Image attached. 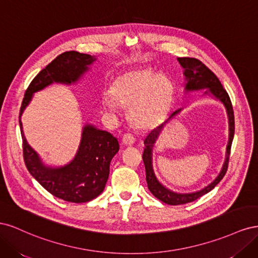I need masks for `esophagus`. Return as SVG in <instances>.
Listing matches in <instances>:
<instances>
[{"mask_svg":"<svg viewBox=\"0 0 258 258\" xmlns=\"http://www.w3.org/2000/svg\"><path fill=\"white\" fill-rule=\"evenodd\" d=\"M121 142L123 145L126 146H131L134 145V143L136 142V138L132 136L131 134H126L122 136V139H121Z\"/></svg>","mask_w":258,"mask_h":258,"instance_id":"obj_1","label":"esophagus"}]
</instances>
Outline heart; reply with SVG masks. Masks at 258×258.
<instances>
[{
  "mask_svg": "<svg viewBox=\"0 0 258 258\" xmlns=\"http://www.w3.org/2000/svg\"><path fill=\"white\" fill-rule=\"evenodd\" d=\"M172 83L166 74L146 68L128 70L113 81L110 93L101 106L114 112L116 104L130 108V118L137 127L152 129L165 120L172 100Z\"/></svg>",
  "mask_w": 258,
  "mask_h": 258,
  "instance_id": "b5f03b06",
  "label": "heart"
}]
</instances>
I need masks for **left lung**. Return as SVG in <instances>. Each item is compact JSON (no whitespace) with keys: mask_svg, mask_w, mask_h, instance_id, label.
Listing matches in <instances>:
<instances>
[{"mask_svg":"<svg viewBox=\"0 0 258 258\" xmlns=\"http://www.w3.org/2000/svg\"><path fill=\"white\" fill-rule=\"evenodd\" d=\"M177 61L184 70L183 71L184 81H185L184 90L186 93L190 91L205 90L207 89V90L205 91L204 96H209L217 101H220V102L224 105L226 114H227V118H228V142H227V145H226L225 160L223 163V167L220 171V173H218V175L214 178L213 182H211L208 186L205 187V188L197 191L177 192V191L169 189L168 187H166L162 183H160L157 176H156L154 168H153V148L166 124L171 119H173L177 114L181 113L183 108H178V110L173 112L165 122L161 123L159 127L150 132V135H148L144 140L145 147L143 152V161H144L145 171H146L147 187L156 198H158L162 202H165V204L171 205V206L185 205L197 200L198 198L204 196V195L212 190L214 187L221 182V179L226 174V171H227V168H228L230 147L233 140V136H235V117H233L232 105H231L228 93L226 92V90L223 88L220 80H218L215 76V74L198 59L177 58Z\"/></svg>","mask_w":258,"mask_h":258,"instance_id":"obj_1","label":"left lung"}]
</instances>
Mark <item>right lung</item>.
<instances>
[{
    "label": "right lung",
    "mask_w": 258,
    "mask_h": 258,
    "mask_svg": "<svg viewBox=\"0 0 258 258\" xmlns=\"http://www.w3.org/2000/svg\"><path fill=\"white\" fill-rule=\"evenodd\" d=\"M97 57L77 51H66L38 73L28 87L20 107L19 124L26 166L36 181L54 197L83 204L103 191L110 174V163L119 151V143L110 132L86 123L74 158L64 166L45 165L28 143L23 134L21 116L35 92L53 83L73 85L87 73Z\"/></svg>",
    "instance_id": "1"
}]
</instances>
